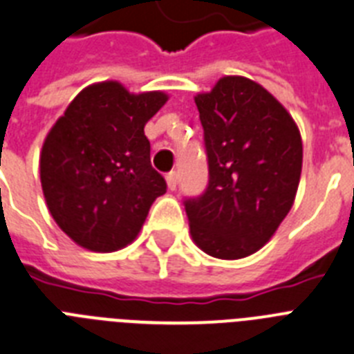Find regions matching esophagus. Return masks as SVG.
<instances>
[{"instance_id": "34e87169", "label": "esophagus", "mask_w": 354, "mask_h": 354, "mask_svg": "<svg viewBox=\"0 0 354 354\" xmlns=\"http://www.w3.org/2000/svg\"><path fill=\"white\" fill-rule=\"evenodd\" d=\"M166 183H168V188L170 189L177 188V171H168V174H166Z\"/></svg>"}]
</instances>
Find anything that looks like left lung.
I'll list each match as a JSON object with an SVG mask.
<instances>
[{
    "label": "left lung",
    "instance_id": "8db88e82",
    "mask_svg": "<svg viewBox=\"0 0 354 354\" xmlns=\"http://www.w3.org/2000/svg\"><path fill=\"white\" fill-rule=\"evenodd\" d=\"M195 104L209 179L202 195L184 198L189 231L213 258H245L270 240L294 204L301 134L286 109L249 78H220Z\"/></svg>",
    "mask_w": 354,
    "mask_h": 354
}]
</instances>
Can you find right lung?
Masks as SVG:
<instances>
[{"mask_svg":"<svg viewBox=\"0 0 354 354\" xmlns=\"http://www.w3.org/2000/svg\"><path fill=\"white\" fill-rule=\"evenodd\" d=\"M168 96L102 82L78 93L48 134L41 184L48 209L78 245L113 252L131 243L166 180L150 162L145 123Z\"/></svg>","mask_w":354,"mask_h":354,"instance_id":"obj_1","label":"right lung"}]
</instances>
